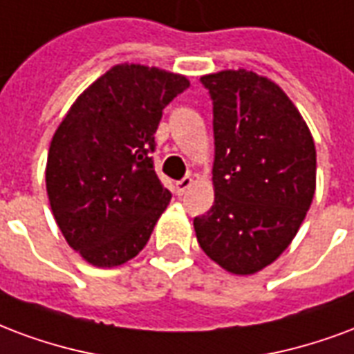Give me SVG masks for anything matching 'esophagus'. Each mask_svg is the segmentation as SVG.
I'll list each match as a JSON object with an SVG mask.
<instances>
[{"mask_svg": "<svg viewBox=\"0 0 354 354\" xmlns=\"http://www.w3.org/2000/svg\"><path fill=\"white\" fill-rule=\"evenodd\" d=\"M191 185H193V178L191 176H185L184 180H180L176 184V191H178V195H184L185 191L189 189Z\"/></svg>", "mask_w": 354, "mask_h": 354, "instance_id": "1", "label": "esophagus"}]
</instances>
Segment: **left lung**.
I'll use <instances>...</instances> for the list:
<instances>
[{
	"label": "left lung",
	"mask_w": 354,
	"mask_h": 354,
	"mask_svg": "<svg viewBox=\"0 0 354 354\" xmlns=\"http://www.w3.org/2000/svg\"><path fill=\"white\" fill-rule=\"evenodd\" d=\"M214 101V206L195 217L203 251L236 276L257 274L297 236L315 195L308 124L274 80L227 69L201 77Z\"/></svg>",
	"instance_id": "8db88e82"
}]
</instances>
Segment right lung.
Wrapping results in <instances>:
<instances>
[{
  "instance_id": "obj_1",
  "label": "right lung",
  "mask_w": 354,
  "mask_h": 354,
  "mask_svg": "<svg viewBox=\"0 0 354 354\" xmlns=\"http://www.w3.org/2000/svg\"><path fill=\"white\" fill-rule=\"evenodd\" d=\"M189 88L184 75L114 65L71 104L52 137L46 193L73 250L97 268L137 257L170 203L148 156L167 104Z\"/></svg>"
}]
</instances>
